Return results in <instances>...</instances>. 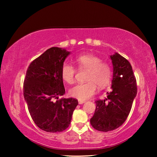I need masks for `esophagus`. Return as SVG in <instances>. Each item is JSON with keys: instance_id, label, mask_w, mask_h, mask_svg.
<instances>
[{"instance_id": "1", "label": "esophagus", "mask_w": 157, "mask_h": 157, "mask_svg": "<svg viewBox=\"0 0 157 157\" xmlns=\"http://www.w3.org/2000/svg\"><path fill=\"white\" fill-rule=\"evenodd\" d=\"M86 102V101L85 100H78V103L79 105H82V104H84V103Z\"/></svg>"}]
</instances>
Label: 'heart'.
<instances>
[{"instance_id":"1","label":"heart","mask_w":157,"mask_h":157,"mask_svg":"<svg viewBox=\"0 0 157 157\" xmlns=\"http://www.w3.org/2000/svg\"><path fill=\"white\" fill-rule=\"evenodd\" d=\"M75 62L78 69H86V81L75 85L69 90V95L77 99L84 100L94 95L97 90L103 89L109 84L111 78V68L108 63L102 62L99 57L94 54L81 55ZM76 69L70 63H63L61 68V75L66 83L73 84L75 80Z\"/></svg>"}]
</instances>
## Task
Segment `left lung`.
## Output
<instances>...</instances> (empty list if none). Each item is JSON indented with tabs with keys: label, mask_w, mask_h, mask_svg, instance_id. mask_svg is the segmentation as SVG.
Listing matches in <instances>:
<instances>
[{
	"label": "left lung",
	"mask_w": 157,
	"mask_h": 157,
	"mask_svg": "<svg viewBox=\"0 0 157 157\" xmlns=\"http://www.w3.org/2000/svg\"><path fill=\"white\" fill-rule=\"evenodd\" d=\"M113 65L111 91L105 100L95 101L96 108L90 123L94 129L109 132L126 121L137 94L136 81L132 67L118 53L110 55Z\"/></svg>",
	"instance_id": "left-lung-1"
}]
</instances>
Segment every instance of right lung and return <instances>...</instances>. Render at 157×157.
Masks as SVG:
<instances>
[{
	"mask_svg": "<svg viewBox=\"0 0 157 157\" xmlns=\"http://www.w3.org/2000/svg\"><path fill=\"white\" fill-rule=\"evenodd\" d=\"M71 54L66 49L52 47L32 62L23 84V95L34 123L48 132H63L71 123L78 101L62 98L65 94L61 68Z\"/></svg>",
	"mask_w": 157,
	"mask_h": 157,
	"instance_id": "1",
	"label": "right lung"
}]
</instances>
